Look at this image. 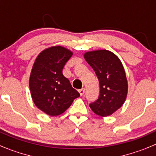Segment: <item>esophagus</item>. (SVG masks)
Masks as SVG:
<instances>
[{
    "instance_id": "esophagus-1",
    "label": "esophagus",
    "mask_w": 156,
    "mask_h": 156,
    "mask_svg": "<svg viewBox=\"0 0 156 156\" xmlns=\"http://www.w3.org/2000/svg\"><path fill=\"white\" fill-rule=\"evenodd\" d=\"M79 93H80V94L81 95V96H83V95L84 94V93H85L84 88H82V89H80V90H79Z\"/></svg>"
}]
</instances>
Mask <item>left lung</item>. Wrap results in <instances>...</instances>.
Here are the masks:
<instances>
[{
  "label": "left lung",
  "mask_w": 156,
  "mask_h": 156,
  "mask_svg": "<svg viewBox=\"0 0 156 156\" xmlns=\"http://www.w3.org/2000/svg\"><path fill=\"white\" fill-rule=\"evenodd\" d=\"M84 58L97 75L100 94L90 108L96 115L108 116L123 105L127 95L128 84L122 62L108 50H97L84 54Z\"/></svg>",
  "instance_id": "8db88e82"
}]
</instances>
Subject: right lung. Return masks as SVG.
I'll return each instance as SVG.
<instances>
[{
	"label": "right lung",
	"instance_id": "obj_1",
	"mask_svg": "<svg viewBox=\"0 0 156 156\" xmlns=\"http://www.w3.org/2000/svg\"><path fill=\"white\" fill-rule=\"evenodd\" d=\"M73 52L62 46L48 48L39 54L30 77L32 98L37 108L51 115H61L80 97L62 69Z\"/></svg>",
	"mask_w": 156,
	"mask_h": 156
}]
</instances>
